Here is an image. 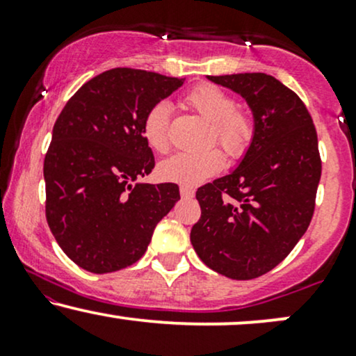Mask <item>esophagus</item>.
<instances>
[{
    "label": "esophagus",
    "instance_id": "1",
    "mask_svg": "<svg viewBox=\"0 0 356 356\" xmlns=\"http://www.w3.org/2000/svg\"><path fill=\"white\" fill-rule=\"evenodd\" d=\"M181 195L182 197H192V195H194V189H192V187H189V186H181Z\"/></svg>",
    "mask_w": 356,
    "mask_h": 356
}]
</instances>
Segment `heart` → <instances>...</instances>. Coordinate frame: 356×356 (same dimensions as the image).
<instances>
[{
  "label": "heart",
  "mask_w": 356,
  "mask_h": 356,
  "mask_svg": "<svg viewBox=\"0 0 356 356\" xmlns=\"http://www.w3.org/2000/svg\"><path fill=\"white\" fill-rule=\"evenodd\" d=\"M184 104L211 124L209 144L218 142L232 157L246 152L254 136V120L248 112L236 108L231 93L218 85L202 83L187 92ZM169 125L170 107L167 102H159L145 113L142 134L147 145L155 152L169 150ZM222 167L224 155L218 149H211L201 154H175L162 162L159 174L169 182L192 187L218 174Z\"/></svg>",
  "instance_id": "b5f03b06"
}]
</instances>
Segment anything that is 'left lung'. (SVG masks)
I'll use <instances>...</instances> for the list:
<instances>
[{"label":"left lung","mask_w":356,"mask_h":356,"mask_svg":"<svg viewBox=\"0 0 356 356\" xmlns=\"http://www.w3.org/2000/svg\"><path fill=\"white\" fill-rule=\"evenodd\" d=\"M207 79L248 102L254 136L231 174L195 192L201 219L191 243L219 275L252 280L276 268L312 222L321 177L316 129L300 97L275 76Z\"/></svg>","instance_id":"8db88e82"}]
</instances>
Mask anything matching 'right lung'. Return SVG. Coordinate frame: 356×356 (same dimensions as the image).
Masks as SVG:
<instances>
[{"label": "right lung", "mask_w": 356, "mask_h": 356, "mask_svg": "<svg viewBox=\"0 0 356 356\" xmlns=\"http://www.w3.org/2000/svg\"><path fill=\"white\" fill-rule=\"evenodd\" d=\"M184 79L112 68L81 85L53 127L44 155L47 220L56 243L85 271L137 263L157 222L181 199L172 182L144 184L152 149L142 122Z\"/></svg>", "instance_id": "add662e5"}]
</instances>
